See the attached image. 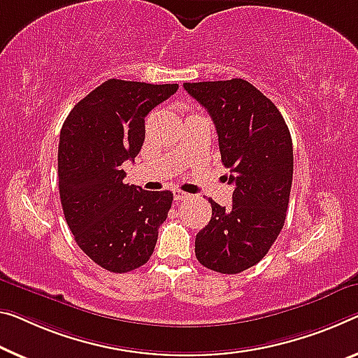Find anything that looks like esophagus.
Instances as JSON below:
<instances>
[{
  "instance_id": "esophagus-1",
  "label": "esophagus",
  "mask_w": 358,
  "mask_h": 358,
  "mask_svg": "<svg viewBox=\"0 0 358 358\" xmlns=\"http://www.w3.org/2000/svg\"><path fill=\"white\" fill-rule=\"evenodd\" d=\"M173 194H174V200H176V201H184V200H187V198L190 196L189 194H185V192L179 190V189L173 190Z\"/></svg>"
}]
</instances>
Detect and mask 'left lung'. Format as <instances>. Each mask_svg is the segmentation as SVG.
<instances>
[{
    "label": "left lung",
    "instance_id": "obj_1",
    "mask_svg": "<svg viewBox=\"0 0 358 358\" xmlns=\"http://www.w3.org/2000/svg\"><path fill=\"white\" fill-rule=\"evenodd\" d=\"M216 126L232 184V206L213 208L196 234L195 256L219 273H240L267 255L283 229L293 182V142L271 99L246 80L184 83Z\"/></svg>",
    "mask_w": 358,
    "mask_h": 358
}]
</instances>
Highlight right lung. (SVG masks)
<instances>
[{
    "mask_svg": "<svg viewBox=\"0 0 358 358\" xmlns=\"http://www.w3.org/2000/svg\"><path fill=\"white\" fill-rule=\"evenodd\" d=\"M179 85L108 80L76 103L59 139V194L75 241L108 272L144 266L173 203L169 190L124 184L122 164L145 139V117Z\"/></svg>",
    "mask_w": 358,
    "mask_h": 358,
    "instance_id": "right-lung-1",
    "label": "right lung"
}]
</instances>
